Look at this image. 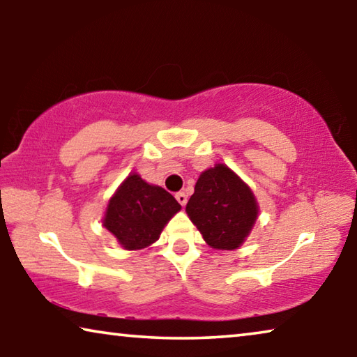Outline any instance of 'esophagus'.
I'll return each mask as SVG.
<instances>
[{
	"mask_svg": "<svg viewBox=\"0 0 357 357\" xmlns=\"http://www.w3.org/2000/svg\"><path fill=\"white\" fill-rule=\"evenodd\" d=\"M176 200H178V203L181 204V206H185V203H187V195L184 192H178L176 193Z\"/></svg>",
	"mask_w": 357,
	"mask_h": 357,
	"instance_id": "34e87169",
	"label": "esophagus"
}]
</instances>
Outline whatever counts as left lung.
Masks as SVG:
<instances>
[{
  "label": "left lung",
  "mask_w": 357,
  "mask_h": 357,
  "mask_svg": "<svg viewBox=\"0 0 357 357\" xmlns=\"http://www.w3.org/2000/svg\"><path fill=\"white\" fill-rule=\"evenodd\" d=\"M185 211L206 244L219 250L238 249L258 217L250 187L223 164L200 174Z\"/></svg>",
  "instance_id": "1"
}]
</instances>
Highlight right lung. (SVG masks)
I'll return each mask as SVG.
<instances>
[{
    "instance_id": "obj_1",
    "label": "right lung",
    "mask_w": 357,
    "mask_h": 357,
    "mask_svg": "<svg viewBox=\"0 0 357 357\" xmlns=\"http://www.w3.org/2000/svg\"><path fill=\"white\" fill-rule=\"evenodd\" d=\"M179 209L172 193L132 173L108 202L104 227L126 250H140L159 239Z\"/></svg>"
}]
</instances>
